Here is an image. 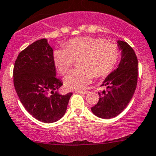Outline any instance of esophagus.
<instances>
[{
	"mask_svg": "<svg viewBox=\"0 0 156 156\" xmlns=\"http://www.w3.org/2000/svg\"><path fill=\"white\" fill-rule=\"evenodd\" d=\"M75 92L77 93V94H86L88 93L87 91H85V90H75Z\"/></svg>",
	"mask_w": 156,
	"mask_h": 156,
	"instance_id": "esophagus-1",
	"label": "esophagus"
}]
</instances>
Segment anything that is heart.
Returning a JSON list of instances; mask_svg holds the SVG:
<instances>
[{
    "label": "heart",
    "instance_id": "1",
    "mask_svg": "<svg viewBox=\"0 0 156 156\" xmlns=\"http://www.w3.org/2000/svg\"><path fill=\"white\" fill-rule=\"evenodd\" d=\"M121 56L117 44L96 37L71 39L66 48L53 51L55 67L62 75L70 70L75 61L80 60L79 69L72 71L64 79L67 89L84 90L94 76L103 78L109 75L117 66Z\"/></svg>",
    "mask_w": 156,
    "mask_h": 156
}]
</instances>
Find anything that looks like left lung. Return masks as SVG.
Wrapping results in <instances>:
<instances>
[{
	"instance_id": "8db88e82",
	"label": "left lung",
	"mask_w": 156,
	"mask_h": 156,
	"mask_svg": "<svg viewBox=\"0 0 156 156\" xmlns=\"http://www.w3.org/2000/svg\"><path fill=\"white\" fill-rule=\"evenodd\" d=\"M122 50L119 67L106 77L101 86L106 90L98 92L100 98L91 111L101 119H112L120 114L130 103L136 90L138 60L134 50L125 41H118Z\"/></svg>"
}]
</instances>
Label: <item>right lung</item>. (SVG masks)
<instances>
[{"label": "right lung", "mask_w": 156, "mask_h": 156, "mask_svg": "<svg viewBox=\"0 0 156 156\" xmlns=\"http://www.w3.org/2000/svg\"><path fill=\"white\" fill-rule=\"evenodd\" d=\"M53 53L46 38L36 41L20 52L13 68L14 87L22 104L44 123H53L64 115L72 95L54 92L62 83L56 77Z\"/></svg>", "instance_id": "add662e5"}]
</instances>
